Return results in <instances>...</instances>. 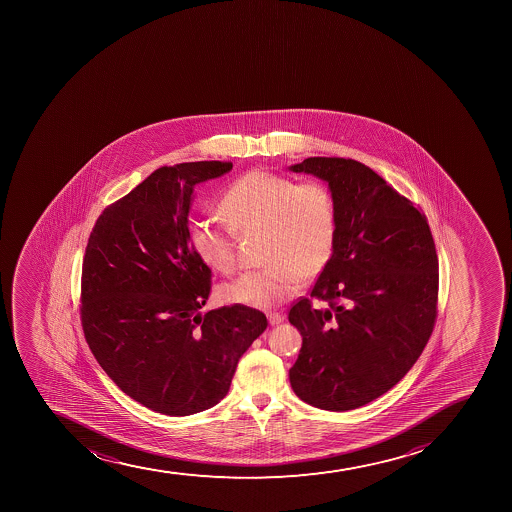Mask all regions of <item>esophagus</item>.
I'll use <instances>...</instances> for the list:
<instances>
[{
	"label": "esophagus",
	"instance_id": "34e87169",
	"mask_svg": "<svg viewBox=\"0 0 512 512\" xmlns=\"http://www.w3.org/2000/svg\"><path fill=\"white\" fill-rule=\"evenodd\" d=\"M267 319H269V324L275 327V325H280L284 322V315L277 314V312H270V314H267Z\"/></svg>",
	"mask_w": 512,
	"mask_h": 512
}]
</instances>
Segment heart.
<instances>
[{
    "label": "heart",
    "instance_id": "1",
    "mask_svg": "<svg viewBox=\"0 0 512 512\" xmlns=\"http://www.w3.org/2000/svg\"><path fill=\"white\" fill-rule=\"evenodd\" d=\"M225 222L240 233H264V269L243 272L220 287L228 304L272 309L294 297L302 282L319 277L334 255L337 213L329 187L319 180L252 170L235 178L218 202ZM193 252L210 269L235 267L230 228L198 223L190 233Z\"/></svg>",
    "mask_w": 512,
    "mask_h": 512
}]
</instances>
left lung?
<instances>
[{"label":"left lung","instance_id":"obj_1","mask_svg":"<svg viewBox=\"0 0 512 512\" xmlns=\"http://www.w3.org/2000/svg\"><path fill=\"white\" fill-rule=\"evenodd\" d=\"M329 185L337 213L332 260L290 309L302 335L290 385L307 404L352 410L392 389L422 354L437 315L439 264L424 215L350 158L289 167Z\"/></svg>","mask_w":512,"mask_h":512}]
</instances>
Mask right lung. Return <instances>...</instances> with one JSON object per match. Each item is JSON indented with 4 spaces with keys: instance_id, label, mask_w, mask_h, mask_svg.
<instances>
[{
    "instance_id": "add662e5",
    "label": "right lung",
    "mask_w": 512,
    "mask_h": 512,
    "mask_svg": "<svg viewBox=\"0 0 512 512\" xmlns=\"http://www.w3.org/2000/svg\"><path fill=\"white\" fill-rule=\"evenodd\" d=\"M230 162L162 167L103 210L81 270V325L108 377L165 415L210 409L227 395L238 360L267 329L259 310L202 309L210 269L188 230L195 187Z\"/></svg>"
}]
</instances>
